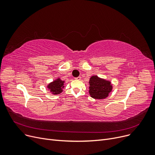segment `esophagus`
<instances>
[{
    "mask_svg": "<svg viewBox=\"0 0 155 155\" xmlns=\"http://www.w3.org/2000/svg\"><path fill=\"white\" fill-rule=\"evenodd\" d=\"M75 79L78 80H80V79H81V77H76Z\"/></svg>",
    "mask_w": 155,
    "mask_h": 155,
    "instance_id": "1",
    "label": "esophagus"
}]
</instances>
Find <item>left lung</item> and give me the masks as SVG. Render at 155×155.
<instances>
[{
  "instance_id": "left-lung-1",
  "label": "left lung",
  "mask_w": 155,
  "mask_h": 155,
  "mask_svg": "<svg viewBox=\"0 0 155 155\" xmlns=\"http://www.w3.org/2000/svg\"><path fill=\"white\" fill-rule=\"evenodd\" d=\"M89 84L90 96L94 99H103L106 98L113 89L112 84L110 81L96 75L90 78Z\"/></svg>"
}]
</instances>
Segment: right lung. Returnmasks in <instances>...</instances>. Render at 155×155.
Masks as SVG:
<instances>
[{
	"instance_id": "right-lung-1",
	"label": "right lung",
	"mask_w": 155,
	"mask_h": 155,
	"mask_svg": "<svg viewBox=\"0 0 155 155\" xmlns=\"http://www.w3.org/2000/svg\"><path fill=\"white\" fill-rule=\"evenodd\" d=\"M64 81L58 78L55 80H54L53 82H51L48 85V88L54 95H57V94H59L63 92V89L64 87Z\"/></svg>"
}]
</instances>
